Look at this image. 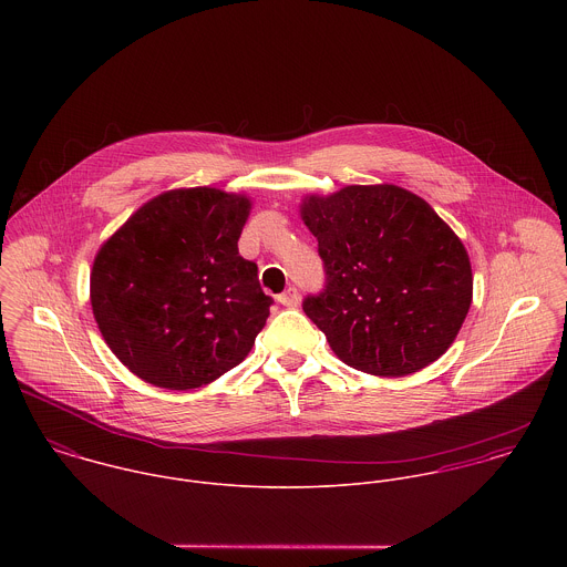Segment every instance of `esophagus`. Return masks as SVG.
I'll return each instance as SVG.
<instances>
[{"label":"esophagus","mask_w":567,"mask_h":567,"mask_svg":"<svg viewBox=\"0 0 567 567\" xmlns=\"http://www.w3.org/2000/svg\"><path fill=\"white\" fill-rule=\"evenodd\" d=\"M277 301H279L281 306H286V308H297V306H299V290H297L295 286H288V288L277 297Z\"/></svg>","instance_id":"34e87169"}]
</instances>
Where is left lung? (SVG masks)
<instances>
[{
  "mask_svg": "<svg viewBox=\"0 0 567 567\" xmlns=\"http://www.w3.org/2000/svg\"><path fill=\"white\" fill-rule=\"evenodd\" d=\"M301 209L324 272L303 312L331 351L384 378L439 360L470 312L474 279L465 246L436 212L395 185H349Z\"/></svg>",
  "mask_w": 567,
  "mask_h": 567,
  "instance_id": "obj_1",
  "label": "left lung"
}]
</instances>
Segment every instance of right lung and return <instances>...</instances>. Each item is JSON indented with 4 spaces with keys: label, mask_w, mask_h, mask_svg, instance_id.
<instances>
[{
    "label": "right lung",
    "mask_w": 567,
    "mask_h": 567,
    "mask_svg": "<svg viewBox=\"0 0 567 567\" xmlns=\"http://www.w3.org/2000/svg\"><path fill=\"white\" fill-rule=\"evenodd\" d=\"M248 209L212 187L165 192L100 248L93 317L137 378L187 391L248 355L275 303L238 250Z\"/></svg>",
    "instance_id": "right-lung-1"
}]
</instances>
